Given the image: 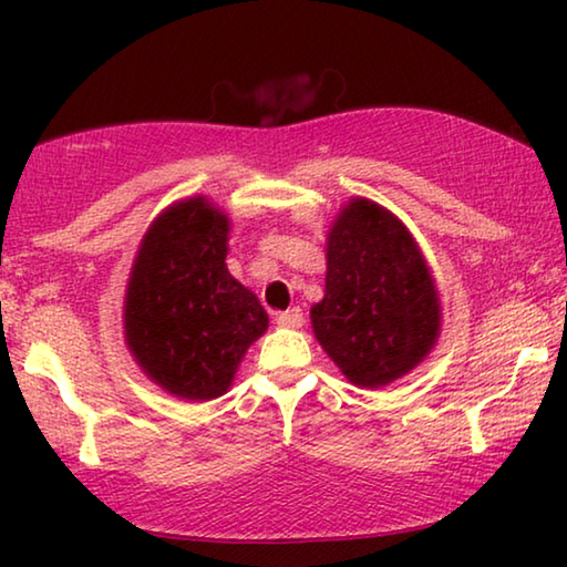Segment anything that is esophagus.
<instances>
[{"instance_id": "esophagus-1", "label": "esophagus", "mask_w": 567, "mask_h": 567, "mask_svg": "<svg viewBox=\"0 0 567 567\" xmlns=\"http://www.w3.org/2000/svg\"><path fill=\"white\" fill-rule=\"evenodd\" d=\"M277 324H282V328H300L302 310H300V307H292V310L280 312V315H277Z\"/></svg>"}]
</instances>
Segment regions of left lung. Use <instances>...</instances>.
Here are the masks:
<instances>
[{
    "instance_id": "left-lung-1",
    "label": "left lung",
    "mask_w": 567,
    "mask_h": 567,
    "mask_svg": "<svg viewBox=\"0 0 567 567\" xmlns=\"http://www.w3.org/2000/svg\"><path fill=\"white\" fill-rule=\"evenodd\" d=\"M315 338L342 375L382 388L415 368L440 330L437 290L415 239L388 209L352 199L328 237Z\"/></svg>"
}]
</instances>
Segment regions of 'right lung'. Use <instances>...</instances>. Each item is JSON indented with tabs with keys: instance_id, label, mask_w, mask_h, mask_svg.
I'll use <instances>...</instances> for the list:
<instances>
[{
	"instance_id": "1",
	"label": "right lung",
	"mask_w": 567,
	"mask_h": 567,
	"mask_svg": "<svg viewBox=\"0 0 567 567\" xmlns=\"http://www.w3.org/2000/svg\"><path fill=\"white\" fill-rule=\"evenodd\" d=\"M227 217L203 197L162 213L134 260L124 332L140 368L185 400L219 398L267 330L257 297L227 272Z\"/></svg>"
}]
</instances>
